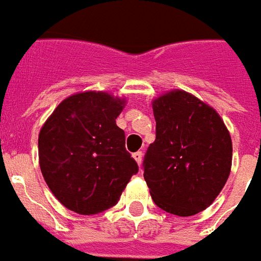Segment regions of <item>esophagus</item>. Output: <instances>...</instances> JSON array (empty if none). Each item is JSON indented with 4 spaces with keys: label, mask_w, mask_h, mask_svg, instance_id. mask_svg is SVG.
I'll list each match as a JSON object with an SVG mask.
<instances>
[{
    "label": "esophagus",
    "mask_w": 261,
    "mask_h": 261,
    "mask_svg": "<svg viewBox=\"0 0 261 261\" xmlns=\"http://www.w3.org/2000/svg\"><path fill=\"white\" fill-rule=\"evenodd\" d=\"M133 158L136 160V162L138 165H141V162H143V152H141V151H137V152L133 154Z\"/></svg>",
    "instance_id": "obj_1"
}]
</instances>
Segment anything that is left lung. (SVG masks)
Masks as SVG:
<instances>
[{"label": "left lung", "mask_w": 261, "mask_h": 261, "mask_svg": "<svg viewBox=\"0 0 261 261\" xmlns=\"http://www.w3.org/2000/svg\"><path fill=\"white\" fill-rule=\"evenodd\" d=\"M155 141L144 158V179L158 207L192 216L211 206L232 168V138L218 112L174 89L152 100Z\"/></svg>", "instance_id": "1"}]
</instances>
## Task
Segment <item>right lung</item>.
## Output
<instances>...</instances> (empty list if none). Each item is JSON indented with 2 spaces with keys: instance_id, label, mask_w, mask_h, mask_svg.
<instances>
[{
  "instance_id": "obj_1",
  "label": "right lung",
  "mask_w": 261,
  "mask_h": 261,
  "mask_svg": "<svg viewBox=\"0 0 261 261\" xmlns=\"http://www.w3.org/2000/svg\"><path fill=\"white\" fill-rule=\"evenodd\" d=\"M127 100L107 92H79L59 103L38 137L39 167L50 192L79 215L114 206L137 162L116 124Z\"/></svg>"
}]
</instances>
